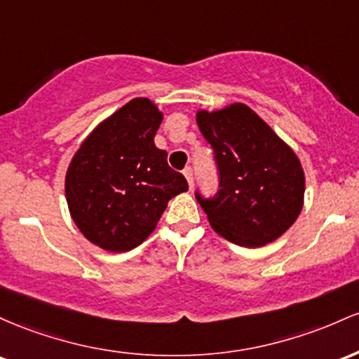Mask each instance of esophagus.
Masks as SVG:
<instances>
[{
  "instance_id": "esophagus-1",
  "label": "esophagus",
  "mask_w": 359,
  "mask_h": 359,
  "mask_svg": "<svg viewBox=\"0 0 359 359\" xmlns=\"http://www.w3.org/2000/svg\"><path fill=\"white\" fill-rule=\"evenodd\" d=\"M183 175H184V178H187L188 187H190V190H191V188H193V169L191 168H184Z\"/></svg>"
}]
</instances>
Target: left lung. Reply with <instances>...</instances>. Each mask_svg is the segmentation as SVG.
<instances>
[{
  "mask_svg": "<svg viewBox=\"0 0 359 359\" xmlns=\"http://www.w3.org/2000/svg\"><path fill=\"white\" fill-rule=\"evenodd\" d=\"M196 123L220 172L212 200L196 193L213 231L243 248L283 236L304 207L305 175L295 151L244 103L198 110Z\"/></svg>",
  "mask_w": 359,
  "mask_h": 359,
  "instance_id": "8db88e82",
  "label": "left lung"
}]
</instances>
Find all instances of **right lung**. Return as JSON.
Instances as JSON below:
<instances>
[{"label": "right lung", "instance_id": "add662e5", "mask_svg": "<svg viewBox=\"0 0 359 359\" xmlns=\"http://www.w3.org/2000/svg\"><path fill=\"white\" fill-rule=\"evenodd\" d=\"M161 122L163 111L152 100H130L93 128L67 166L72 222L104 251L142 244L168 201L188 191L184 176L168 166V152L154 144Z\"/></svg>", "mask_w": 359, "mask_h": 359}]
</instances>
